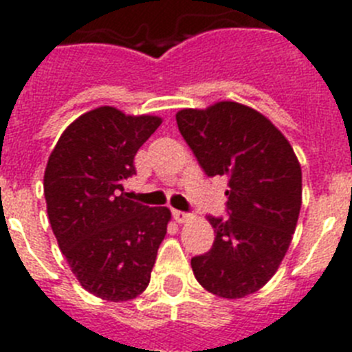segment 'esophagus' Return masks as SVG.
Returning a JSON list of instances; mask_svg holds the SVG:
<instances>
[{
	"instance_id": "34e87169",
	"label": "esophagus",
	"mask_w": 352,
	"mask_h": 352,
	"mask_svg": "<svg viewBox=\"0 0 352 352\" xmlns=\"http://www.w3.org/2000/svg\"><path fill=\"white\" fill-rule=\"evenodd\" d=\"M173 217L178 223H185L186 220H190V213H185V211H179V210H174Z\"/></svg>"
}]
</instances>
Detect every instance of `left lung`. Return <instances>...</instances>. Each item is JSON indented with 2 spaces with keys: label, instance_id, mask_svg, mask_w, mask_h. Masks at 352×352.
<instances>
[{
  "label": "left lung",
  "instance_id": "8db88e82",
  "mask_svg": "<svg viewBox=\"0 0 352 352\" xmlns=\"http://www.w3.org/2000/svg\"><path fill=\"white\" fill-rule=\"evenodd\" d=\"M176 123L204 173L229 182V217L208 214L214 241L192 257L195 278L227 300L259 291L278 270L296 229L300 162L268 118L236 102L183 109Z\"/></svg>",
  "mask_w": 352,
  "mask_h": 352
}]
</instances>
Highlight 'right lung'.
<instances>
[{"label":"right lung","mask_w":352,"mask_h":352,"mask_svg":"<svg viewBox=\"0 0 352 352\" xmlns=\"http://www.w3.org/2000/svg\"><path fill=\"white\" fill-rule=\"evenodd\" d=\"M160 123L109 105L93 109L61 133L45 167L52 232L80 285L102 300L139 296L166 238L170 211L123 192V182L135 174V153Z\"/></svg>","instance_id":"1"}]
</instances>
